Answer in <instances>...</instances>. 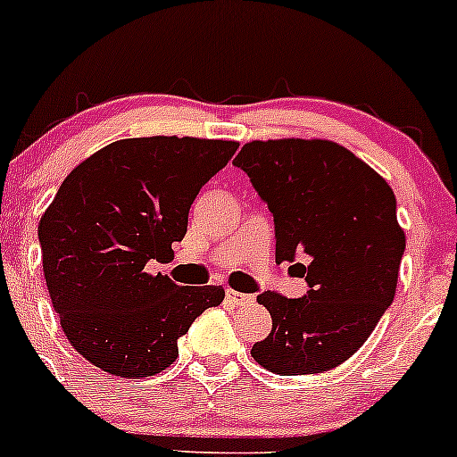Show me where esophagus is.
I'll list each match as a JSON object with an SVG mask.
<instances>
[{
  "label": "esophagus",
  "mask_w": 457,
  "mask_h": 457,
  "mask_svg": "<svg viewBox=\"0 0 457 457\" xmlns=\"http://www.w3.org/2000/svg\"><path fill=\"white\" fill-rule=\"evenodd\" d=\"M253 300H254V295L242 294V291H235V289H227V302H230L233 306L248 304V302H253Z\"/></svg>",
  "instance_id": "esophagus-1"
}]
</instances>
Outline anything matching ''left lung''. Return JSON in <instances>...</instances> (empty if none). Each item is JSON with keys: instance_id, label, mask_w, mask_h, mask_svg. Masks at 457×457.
Masks as SVG:
<instances>
[{"instance_id": "obj_1", "label": "left lung", "mask_w": 457, "mask_h": 457, "mask_svg": "<svg viewBox=\"0 0 457 457\" xmlns=\"http://www.w3.org/2000/svg\"><path fill=\"white\" fill-rule=\"evenodd\" d=\"M233 163L274 215L276 261H311L295 263L306 295H256L271 332L250 353L278 376L330 371L358 352L393 304L406 250L393 189L330 140H254Z\"/></svg>"}]
</instances>
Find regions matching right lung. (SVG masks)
<instances>
[{
	"mask_svg": "<svg viewBox=\"0 0 457 457\" xmlns=\"http://www.w3.org/2000/svg\"><path fill=\"white\" fill-rule=\"evenodd\" d=\"M237 142L129 137L73 168L38 224L43 271L66 339L112 376H155L177 341L224 300L218 285L179 287L151 274L187 233L201 187L227 166Z\"/></svg>",
	"mask_w": 457,
	"mask_h": 457,
	"instance_id": "right-lung-1",
	"label": "right lung"
}]
</instances>
